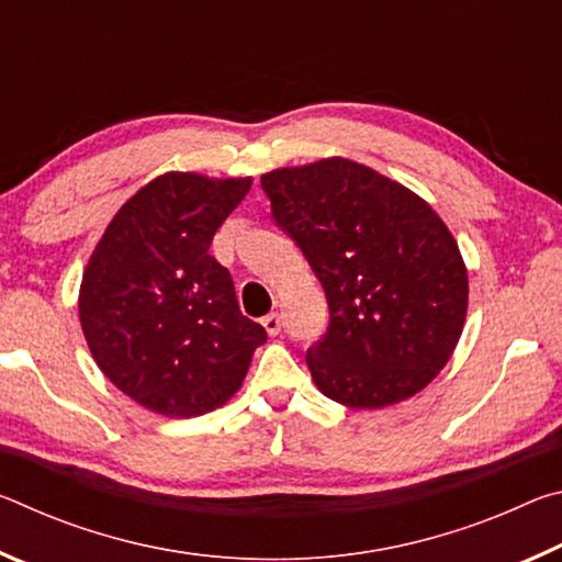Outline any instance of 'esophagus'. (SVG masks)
<instances>
[{"instance_id": "1", "label": "esophagus", "mask_w": 562, "mask_h": 562, "mask_svg": "<svg viewBox=\"0 0 562 562\" xmlns=\"http://www.w3.org/2000/svg\"><path fill=\"white\" fill-rule=\"evenodd\" d=\"M262 327L268 329V335H270V337L280 335V331H282V317L278 315V312H270L268 317H262Z\"/></svg>"}]
</instances>
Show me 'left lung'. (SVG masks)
Returning <instances> with one entry per match:
<instances>
[{"mask_svg": "<svg viewBox=\"0 0 562 562\" xmlns=\"http://www.w3.org/2000/svg\"><path fill=\"white\" fill-rule=\"evenodd\" d=\"M260 183L329 304L327 331L307 349L319 392L351 408L422 392L453 355L469 307L449 227L412 190L347 158Z\"/></svg>", "mask_w": 562, "mask_h": 562, "instance_id": "left-lung-1", "label": "left lung"}]
</instances>
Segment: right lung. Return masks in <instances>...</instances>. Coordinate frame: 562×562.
<instances>
[{
    "label": "right lung",
    "instance_id": "add662e5",
    "mask_svg": "<svg viewBox=\"0 0 562 562\" xmlns=\"http://www.w3.org/2000/svg\"><path fill=\"white\" fill-rule=\"evenodd\" d=\"M252 178L166 173L113 217L81 280L79 317L101 372L164 416L223 406L268 339L237 307L213 235Z\"/></svg>",
    "mask_w": 562,
    "mask_h": 562
}]
</instances>
